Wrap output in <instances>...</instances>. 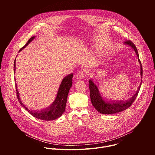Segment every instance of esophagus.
Wrapping results in <instances>:
<instances>
[{
  "label": "esophagus",
  "mask_w": 155,
  "mask_h": 155,
  "mask_svg": "<svg viewBox=\"0 0 155 155\" xmlns=\"http://www.w3.org/2000/svg\"><path fill=\"white\" fill-rule=\"evenodd\" d=\"M86 72H84V71H80V72H78V73H77V75H76V77H77V79H79V80H80V79H82V78H83L85 76H86Z\"/></svg>",
  "instance_id": "obj_1"
}]
</instances>
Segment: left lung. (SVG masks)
<instances>
[{
  "mask_svg": "<svg viewBox=\"0 0 155 155\" xmlns=\"http://www.w3.org/2000/svg\"><path fill=\"white\" fill-rule=\"evenodd\" d=\"M124 43L126 44V45H128L130 47H131L135 51L137 57L138 58L139 57V53L137 51V49L133 42L131 41L130 40H126L124 41ZM138 60H139V63L141 64L140 60L139 59H138ZM140 67H141L140 75L142 77V74H142L143 73L142 66H140ZM89 84H90V97H91V101L93 105L101 114H107V115L116 114V113L122 112V111H123V110L129 108L130 106H131L132 103L134 102V101L136 99L138 93L140 90V86H141V84H140V86H139V87L138 88V90H137V93H136V94L133 97H132V98L130 99H129V101H127L126 102L120 101V102H115V103H114V102L108 103V102L103 101V99H102V97L99 94V91L98 90L97 87L93 82V81L91 80H90Z\"/></svg>",
  "mask_w": 155,
  "mask_h": 155,
  "instance_id": "obj_1",
  "label": "left lung"
}]
</instances>
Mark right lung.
Listing matches in <instances>:
<instances>
[{"label": "right lung", "mask_w": 155, "mask_h": 155, "mask_svg": "<svg viewBox=\"0 0 155 155\" xmlns=\"http://www.w3.org/2000/svg\"><path fill=\"white\" fill-rule=\"evenodd\" d=\"M34 36L32 37L29 39L28 42L25 44L24 47H22L19 51H21L23 48H25L28 44L32 41V40L34 38ZM15 60L14 61V72H15L16 71V64H15ZM72 77L73 74H70L65 77L62 81L61 84L59 86V88L58 90V92L57 94V97L53 102V104L48 108H46L45 110H43L40 112H34L32 111H31L29 109H28L27 107L24 106L23 104L22 103L19 99V96L18 91L17 90V86L16 84L15 83V87L16 90V96L17 98L20 102V104L23 106V107L27 110L28 112H29L30 114H31L33 117H35L37 119L41 120H45V121H51L54 120L59 117H60L62 114L65 112V105L66 102H67L68 99V96L69 91L70 88L72 86Z\"/></svg>", "instance_id": "obj_1"}]
</instances>
